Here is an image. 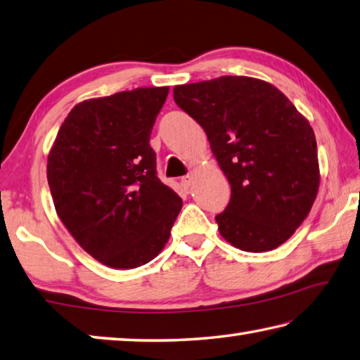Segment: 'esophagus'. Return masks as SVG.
<instances>
[{
    "instance_id": "esophagus-1",
    "label": "esophagus",
    "mask_w": 360,
    "mask_h": 360,
    "mask_svg": "<svg viewBox=\"0 0 360 360\" xmlns=\"http://www.w3.org/2000/svg\"><path fill=\"white\" fill-rule=\"evenodd\" d=\"M193 180H194V176L191 174H188L184 176V179H181V185H184V188H186L188 190V188L193 185Z\"/></svg>"
}]
</instances>
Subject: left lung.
<instances>
[{
	"instance_id": "1",
	"label": "left lung",
	"mask_w": 360,
	"mask_h": 360,
	"mask_svg": "<svg viewBox=\"0 0 360 360\" xmlns=\"http://www.w3.org/2000/svg\"><path fill=\"white\" fill-rule=\"evenodd\" d=\"M174 101L202 126L228 176L231 200L215 218L219 234L250 253L285 243L319 188L308 120L278 88L245 75L176 85Z\"/></svg>"
}]
</instances>
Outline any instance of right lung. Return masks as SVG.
<instances>
[{
    "label": "right lung",
    "mask_w": 360,
    "mask_h": 360,
    "mask_svg": "<svg viewBox=\"0 0 360 360\" xmlns=\"http://www.w3.org/2000/svg\"><path fill=\"white\" fill-rule=\"evenodd\" d=\"M169 86L84 101L68 113L47 160L61 223L82 248L112 269L160 255L181 199L158 179L150 134Z\"/></svg>",
    "instance_id": "right-lung-1"
}]
</instances>
